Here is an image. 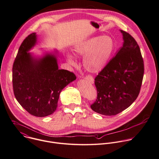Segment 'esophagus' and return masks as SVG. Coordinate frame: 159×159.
Wrapping results in <instances>:
<instances>
[{
  "mask_svg": "<svg viewBox=\"0 0 159 159\" xmlns=\"http://www.w3.org/2000/svg\"><path fill=\"white\" fill-rule=\"evenodd\" d=\"M85 79L91 84H93V79L91 77V76H87V77H85Z\"/></svg>",
  "mask_w": 159,
  "mask_h": 159,
  "instance_id": "1",
  "label": "esophagus"
}]
</instances>
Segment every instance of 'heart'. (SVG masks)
<instances>
[{
    "mask_svg": "<svg viewBox=\"0 0 159 159\" xmlns=\"http://www.w3.org/2000/svg\"><path fill=\"white\" fill-rule=\"evenodd\" d=\"M113 39L107 35L97 36L80 42L74 47V54L79 57H84L83 65L85 69L92 74H97L107 66L115 50ZM67 59L72 64L75 61L71 55Z\"/></svg>",
    "mask_w": 159,
    "mask_h": 159,
    "instance_id": "b5f03b06",
    "label": "heart"
}]
</instances>
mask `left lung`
<instances>
[{
	"label": "left lung",
	"mask_w": 159,
	"mask_h": 159,
	"mask_svg": "<svg viewBox=\"0 0 159 159\" xmlns=\"http://www.w3.org/2000/svg\"><path fill=\"white\" fill-rule=\"evenodd\" d=\"M120 31L122 47L95 79L97 97L90 107L104 116H115L128 108L139 94L143 76L139 45L129 33Z\"/></svg>",
	"instance_id": "obj_1"
}]
</instances>
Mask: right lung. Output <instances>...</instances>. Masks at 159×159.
Returning <instances> with one entry per match:
<instances>
[{
  "mask_svg": "<svg viewBox=\"0 0 159 159\" xmlns=\"http://www.w3.org/2000/svg\"><path fill=\"white\" fill-rule=\"evenodd\" d=\"M35 32L20 45L12 68L14 95L21 106L32 116L43 117L54 113L62 90L76 79L75 74L59 69L57 50L40 57L30 50L37 43Z\"/></svg>",
  "mask_w": 159,
  "mask_h": 159,
  "instance_id": "obj_1",
  "label": "right lung"
}]
</instances>
